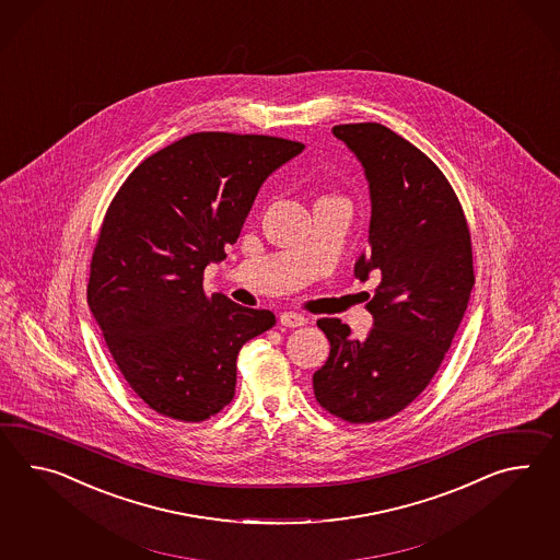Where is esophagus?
Returning <instances> with one entry per match:
<instances>
[{"instance_id":"1","label":"esophagus","mask_w":560,"mask_h":560,"mask_svg":"<svg viewBox=\"0 0 560 560\" xmlns=\"http://www.w3.org/2000/svg\"><path fill=\"white\" fill-rule=\"evenodd\" d=\"M279 322H281V326H285V328H301V326L307 324V317H305V315L295 314V312H285V314H281Z\"/></svg>"}]
</instances>
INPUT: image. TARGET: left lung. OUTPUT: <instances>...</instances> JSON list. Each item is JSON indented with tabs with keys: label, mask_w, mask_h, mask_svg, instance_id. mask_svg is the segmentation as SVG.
Returning <instances> with one entry per match:
<instances>
[{
	"label": "left lung",
	"mask_w": 560,
	"mask_h": 560,
	"mask_svg": "<svg viewBox=\"0 0 560 560\" xmlns=\"http://www.w3.org/2000/svg\"><path fill=\"white\" fill-rule=\"evenodd\" d=\"M370 184L369 255L354 275H381L364 340L338 317L317 319L328 362L314 374L322 409L376 423L407 409L433 381L462 324L474 277L471 234L450 179L431 158L381 124L336 125Z\"/></svg>",
	"instance_id": "obj_1"
}]
</instances>
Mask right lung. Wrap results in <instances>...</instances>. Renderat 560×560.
Here are the masks:
<instances>
[{"label":"right lung","instance_id":"add662e5","mask_svg":"<svg viewBox=\"0 0 560 560\" xmlns=\"http://www.w3.org/2000/svg\"><path fill=\"white\" fill-rule=\"evenodd\" d=\"M305 145L202 131L137 165L96 238L86 301L125 381L151 410L200 423L234 396L236 358L275 326L269 310L206 295L260 184Z\"/></svg>","mask_w":560,"mask_h":560}]
</instances>
